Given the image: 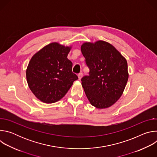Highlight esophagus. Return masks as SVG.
I'll return each mask as SVG.
<instances>
[{
    "mask_svg": "<svg viewBox=\"0 0 157 157\" xmlns=\"http://www.w3.org/2000/svg\"><path fill=\"white\" fill-rule=\"evenodd\" d=\"M78 76V79H79V80H80V79H81L82 76V73H79Z\"/></svg>",
    "mask_w": 157,
    "mask_h": 157,
    "instance_id": "esophagus-1",
    "label": "esophagus"
}]
</instances>
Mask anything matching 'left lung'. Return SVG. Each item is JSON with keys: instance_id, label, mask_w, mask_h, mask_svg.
Returning <instances> with one entry per match:
<instances>
[{"instance_id": "left-lung-1", "label": "left lung", "mask_w": 157, "mask_h": 157, "mask_svg": "<svg viewBox=\"0 0 157 157\" xmlns=\"http://www.w3.org/2000/svg\"><path fill=\"white\" fill-rule=\"evenodd\" d=\"M81 52L89 69L81 79L85 94L94 107L113 105L122 96L128 78L125 58L111 44L102 40L86 42Z\"/></svg>"}]
</instances>
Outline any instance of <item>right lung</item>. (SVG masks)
Wrapping results in <instances>:
<instances>
[{
  "label": "right lung",
  "mask_w": 157,
  "mask_h": 157,
  "mask_svg": "<svg viewBox=\"0 0 157 157\" xmlns=\"http://www.w3.org/2000/svg\"><path fill=\"white\" fill-rule=\"evenodd\" d=\"M71 47L52 43L31 58L26 71L29 86L33 94L44 103L63 98L75 81L72 62L67 58Z\"/></svg>",
  "instance_id": "obj_1"
}]
</instances>
